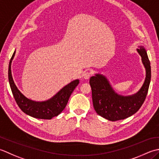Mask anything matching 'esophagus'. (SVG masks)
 Wrapping results in <instances>:
<instances>
[{
	"label": "esophagus",
	"instance_id": "obj_1",
	"mask_svg": "<svg viewBox=\"0 0 159 159\" xmlns=\"http://www.w3.org/2000/svg\"><path fill=\"white\" fill-rule=\"evenodd\" d=\"M91 75H92V73L90 72V71L86 70V71H85V72H84L83 77H84V79L87 80V79H89L90 78V77L91 76Z\"/></svg>",
	"mask_w": 159,
	"mask_h": 159
}]
</instances>
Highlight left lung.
<instances>
[{
	"mask_svg": "<svg viewBox=\"0 0 159 159\" xmlns=\"http://www.w3.org/2000/svg\"><path fill=\"white\" fill-rule=\"evenodd\" d=\"M137 51L146 70L144 84L137 93L126 97L119 95L113 90L104 76L98 74L90 77L94 108L99 115L108 120L115 121L134 115L146 98L151 80L150 62L143 47H139Z\"/></svg>",
	"mask_w": 159,
	"mask_h": 159,
	"instance_id": "1",
	"label": "left lung"
}]
</instances>
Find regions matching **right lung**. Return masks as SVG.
<instances>
[{"label":"right lung","mask_w":159,"mask_h":159,"mask_svg":"<svg viewBox=\"0 0 159 159\" xmlns=\"http://www.w3.org/2000/svg\"><path fill=\"white\" fill-rule=\"evenodd\" d=\"M15 53L16 51H14V54L12 55L10 61H9L8 77L12 94L19 108L25 114L37 119H51L60 114L65 108L71 93H73L75 87L78 85L80 82L79 80H74L66 86H64L49 100L42 102L32 101V100L25 98L22 95L20 90L17 89L14 80H13L11 64Z\"/></svg>","instance_id":"add662e5"}]
</instances>
